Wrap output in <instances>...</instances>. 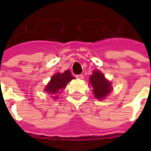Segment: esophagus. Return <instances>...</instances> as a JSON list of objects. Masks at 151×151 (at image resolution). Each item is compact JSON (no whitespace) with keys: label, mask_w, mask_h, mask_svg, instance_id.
<instances>
[{"label":"esophagus","mask_w":151,"mask_h":151,"mask_svg":"<svg viewBox=\"0 0 151 151\" xmlns=\"http://www.w3.org/2000/svg\"><path fill=\"white\" fill-rule=\"evenodd\" d=\"M83 75L79 74V75H76V78H78V79H82L83 78Z\"/></svg>","instance_id":"34e87169"}]
</instances>
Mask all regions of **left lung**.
<instances>
[{"label":"left lung","instance_id":"8db88e82","mask_svg":"<svg viewBox=\"0 0 151 151\" xmlns=\"http://www.w3.org/2000/svg\"><path fill=\"white\" fill-rule=\"evenodd\" d=\"M90 83L94 88V94L97 99H103L112 91L110 82L104 78L103 73L94 71L90 76Z\"/></svg>","mask_w":151,"mask_h":151}]
</instances>
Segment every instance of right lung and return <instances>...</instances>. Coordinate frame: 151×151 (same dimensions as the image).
<instances>
[{
    "instance_id": "add662e5",
    "label": "right lung",
    "mask_w": 151,
    "mask_h": 151,
    "mask_svg": "<svg viewBox=\"0 0 151 151\" xmlns=\"http://www.w3.org/2000/svg\"><path fill=\"white\" fill-rule=\"evenodd\" d=\"M73 78H75V77L72 76L69 70H66L63 73H57L52 76L45 91L51 94H57L60 90H63L64 88H66V85ZM55 98H57V97H55Z\"/></svg>"
}]
</instances>
